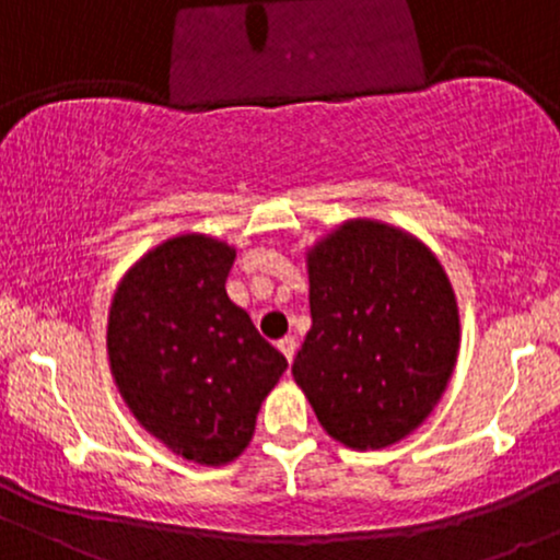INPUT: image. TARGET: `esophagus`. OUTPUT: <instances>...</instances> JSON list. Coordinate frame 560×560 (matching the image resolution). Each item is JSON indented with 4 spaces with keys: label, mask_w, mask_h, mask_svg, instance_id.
<instances>
[{
    "label": "esophagus",
    "mask_w": 560,
    "mask_h": 560,
    "mask_svg": "<svg viewBox=\"0 0 560 560\" xmlns=\"http://www.w3.org/2000/svg\"><path fill=\"white\" fill-rule=\"evenodd\" d=\"M279 350L284 352V358L289 363L294 361V352H298V339L294 337H284V339H279Z\"/></svg>",
    "instance_id": "34e87169"
}]
</instances>
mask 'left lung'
Segmentation results:
<instances>
[{"label":"left lung","instance_id":"obj_1","mask_svg":"<svg viewBox=\"0 0 560 560\" xmlns=\"http://www.w3.org/2000/svg\"><path fill=\"white\" fill-rule=\"evenodd\" d=\"M313 326L292 363L320 427L352 450L395 445L440 402L458 302L427 244L355 218L307 249Z\"/></svg>","mask_w":560,"mask_h":560}]
</instances>
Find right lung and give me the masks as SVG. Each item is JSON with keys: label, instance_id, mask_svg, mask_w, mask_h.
Segmentation results:
<instances>
[{"label": "right lung", "instance_id": "add662e5", "mask_svg": "<svg viewBox=\"0 0 560 560\" xmlns=\"http://www.w3.org/2000/svg\"><path fill=\"white\" fill-rule=\"evenodd\" d=\"M236 249L205 234L158 244L124 276L107 318L120 395L163 445L202 466L249 445L287 358L229 300Z\"/></svg>", "mask_w": 560, "mask_h": 560}]
</instances>
